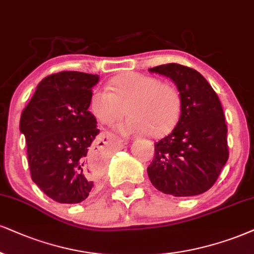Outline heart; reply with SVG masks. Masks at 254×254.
Segmentation results:
<instances>
[{
  "instance_id": "b5f03b06",
  "label": "heart",
  "mask_w": 254,
  "mask_h": 254,
  "mask_svg": "<svg viewBox=\"0 0 254 254\" xmlns=\"http://www.w3.org/2000/svg\"><path fill=\"white\" fill-rule=\"evenodd\" d=\"M107 88L95 89L90 98L94 117L102 125H112L127 107L130 115L117 126L124 135L151 133L162 135L174 127L181 112L178 90L154 76L128 74L109 81Z\"/></svg>"
}]
</instances>
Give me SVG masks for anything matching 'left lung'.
Here are the masks:
<instances>
[{
  "label": "left lung",
  "instance_id": "obj_1",
  "mask_svg": "<svg viewBox=\"0 0 254 254\" xmlns=\"http://www.w3.org/2000/svg\"><path fill=\"white\" fill-rule=\"evenodd\" d=\"M179 90L181 114L173 130L155 142L147 168L156 190L174 196L198 195L217 181L228 159L227 126L220 100L199 71L178 64L149 68Z\"/></svg>",
  "mask_w": 254,
  "mask_h": 254
}]
</instances>
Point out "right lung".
Segmentation results:
<instances>
[{"instance_id":"obj_1","label":"right lung","mask_w":254,"mask_h":254,"mask_svg":"<svg viewBox=\"0 0 254 254\" xmlns=\"http://www.w3.org/2000/svg\"><path fill=\"white\" fill-rule=\"evenodd\" d=\"M98 82L99 75L81 71L49 75L22 112L31 179L60 203L83 201L101 179L92 160L100 130L88 109Z\"/></svg>"}]
</instances>
